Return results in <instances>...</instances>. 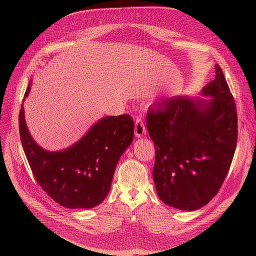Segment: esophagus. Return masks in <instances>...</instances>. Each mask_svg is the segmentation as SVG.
Returning a JSON list of instances; mask_svg holds the SVG:
<instances>
[{
	"mask_svg": "<svg viewBox=\"0 0 256 256\" xmlns=\"http://www.w3.org/2000/svg\"><path fill=\"white\" fill-rule=\"evenodd\" d=\"M146 132L145 124H144L142 118L140 116H138L136 118V121H135V135L137 137H142V136H144L146 134Z\"/></svg>",
	"mask_w": 256,
	"mask_h": 256,
	"instance_id": "obj_1",
	"label": "esophagus"
}]
</instances>
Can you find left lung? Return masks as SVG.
<instances>
[{
	"label": "left lung",
	"mask_w": 256,
	"mask_h": 256,
	"mask_svg": "<svg viewBox=\"0 0 256 256\" xmlns=\"http://www.w3.org/2000/svg\"><path fill=\"white\" fill-rule=\"evenodd\" d=\"M204 96H172L150 106L146 129L156 148L152 178L160 199L180 210L208 204L224 182L236 146L238 114L219 65Z\"/></svg>",
	"instance_id": "left-lung-1"
}]
</instances>
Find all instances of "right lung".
I'll return each mask as SVG.
<instances>
[{
    "label": "right lung",
    "mask_w": 256,
    "mask_h": 256,
    "mask_svg": "<svg viewBox=\"0 0 256 256\" xmlns=\"http://www.w3.org/2000/svg\"><path fill=\"white\" fill-rule=\"evenodd\" d=\"M30 88L32 82L24 98ZM18 123L22 148L37 182L55 202L70 209H90L104 200L118 160L134 135L130 115L106 116L73 146L49 152L32 139L22 104Z\"/></svg>",
    "instance_id": "right-lung-1"
}]
</instances>
